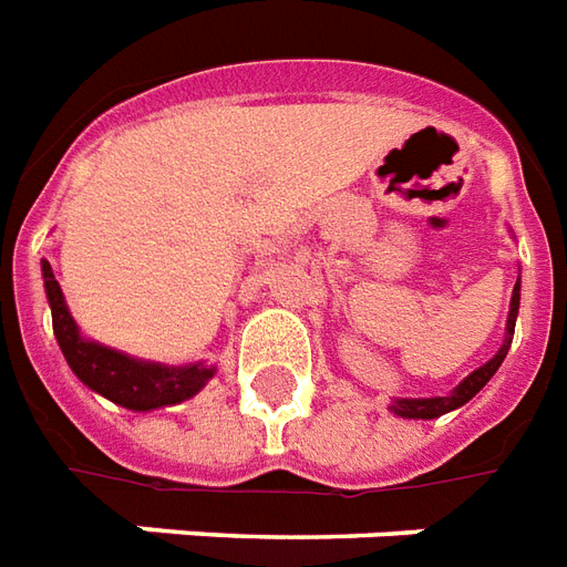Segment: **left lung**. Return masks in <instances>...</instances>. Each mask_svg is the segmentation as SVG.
Instances as JSON below:
<instances>
[{
  "mask_svg": "<svg viewBox=\"0 0 567 567\" xmlns=\"http://www.w3.org/2000/svg\"><path fill=\"white\" fill-rule=\"evenodd\" d=\"M517 312H519V279L514 285V295H511V312H507V324H505V342L498 348L493 358L486 360L484 367H477L472 375H465L460 384H456L447 396H426V400H393L390 402V412L400 414V417H412V421H433V417H442V414L454 412L460 405L475 396L477 390L484 388L486 381L496 375V369L502 367L505 360L507 348H511V339H514V324H517Z\"/></svg>",
  "mask_w": 567,
  "mask_h": 567,
  "instance_id": "8db88e82",
  "label": "left lung"
}]
</instances>
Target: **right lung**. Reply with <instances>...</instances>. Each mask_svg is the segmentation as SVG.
Instances as JSON below:
<instances>
[{
	"instance_id": "right-lung-1",
	"label": "right lung",
	"mask_w": 567,
	"mask_h": 567,
	"mask_svg": "<svg viewBox=\"0 0 567 567\" xmlns=\"http://www.w3.org/2000/svg\"><path fill=\"white\" fill-rule=\"evenodd\" d=\"M44 276V291H48L50 316H53V333L60 342L62 354L69 360L71 372L104 400L116 402L132 412H153L165 405L195 396L213 375V363H188V367H165V363H150V360L128 358L116 348L99 346L92 339L81 337V327L74 324L62 288L53 276V267L41 261Z\"/></svg>"
}]
</instances>
